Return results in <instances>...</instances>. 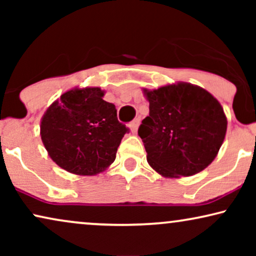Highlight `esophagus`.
<instances>
[{
    "label": "esophagus",
    "mask_w": 256,
    "mask_h": 256,
    "mask_svg": "<svg viewBox=\"0 0 256 256\" xmlns=\"http://www.w3.org/2000/svg\"><path fill=\"white\" fill-rule=\"evenodd\" d=\"M140 126V118H135L134 121L130 122V124H129V129H130V132L132 134H136V132H138V128Z\"/></svg>",
    "instance_id": "esophagus-1"
}]
</instances>
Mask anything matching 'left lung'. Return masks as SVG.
Wrapping results in <instances>:
<instances>
[{"instance_id": "1", "label": "left lung", "mask_w": 256, "mask_h": 256, "mask_svg": "<svg viewBox=\"0 0 256 256\" xmlns=\"http://www.w3.org/2000/svg\"><path fill=\"white\" fill-rule=\"evenodd\" d=\"M149 101V116L138 135L146 160L168 178L200 172L213 162L227 130L222 104L211 93L188 82L157 90H143Z\"/></svg>"}]
</instances>
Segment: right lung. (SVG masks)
I'll list each match as a JSON object with an SVG mask.
<instances>
[{
  "label": "right lung",
  "mask_w": 256,
  "mask_h": 256,
  "mask_svg": "<svg viewBox=\"0 0 256 256\" xmlns=\"http://www.w3.org/2000/svg\"><path fill=\"white\" fill-rule=\"evenodd\" d=\"M100 87L72 88L62 94L40 120L42 142L54 162L68 172L94 176L116 157L128 128Z\"/></svg>",
  "instance_id": "1"
}]
</instances>
